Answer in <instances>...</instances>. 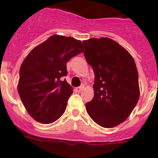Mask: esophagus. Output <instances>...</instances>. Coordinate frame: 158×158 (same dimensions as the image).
<instances>
[{
    "mask_svg": "<svg viewBox=\"0 0 158 158\" xmlns=\"http://www.w3.org/2000/svg\"><path fill=\"white\" fill-rule=\"evenodd\" d=\"M84 88H85V86H84V85H81V86H80V87L77 88V89H76V91L77 92V93H80V92H81L82 90H83V89H84Z\"/></svg>",
    "mask_w": 158,
    "mask_h": 158,
    "instance_id": "34e87169",
    "label": "esophagus"
}]
</instances>
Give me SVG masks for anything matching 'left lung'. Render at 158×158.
Instances as JSON below:
<instances>
[{
	"mask_svg": "<svg viewBox=\"0 0 158 158\" xmlns=\"http://www.w3.org/2000/svg\"><path fill=\"white\" fill-rule=\"evenodd\" d=\"M85 57L95 73L94 96L85 104L96 123L116 127L128 118L139 101V74L131 54L109 38L84 40Z\"/></svg>",
	"mask_w": 158,
	"mask_h": 158,
	"instance_id": "1",
	"label": "left lung"
}]
</instances>
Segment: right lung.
I'll return each instance as SVG.
<instances>
[{"instance_id": "obj_1", "label": "right lung", "mask_w": 158, "mask_h": 158, "mask_svg": "<svg viewBox=\"0 0 158 158\" xmlns=\"http://www.w3.org/2000/svg\"><path fill=\"white\" fill-rule=\"evenodd\" d=\"M83 51L80 40L54 35L32 49L23 60L18 93L35 120L52 123L63 115L73 88L62 77L67 74V62Z\"/></svg>"}]
</instances>
